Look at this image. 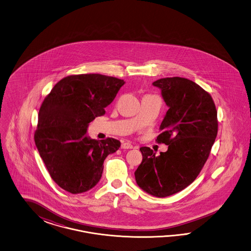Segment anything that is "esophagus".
<instances>
[{
	"label": "esophagus",
	"mask_w": 251,
	"mask_h": 251,
	"mask_svg": "<svg viewBox=\"0 0 251 251\" xmlns=\"http://www.w3.org/2000/svg\"><path fill=\"white\" fill-rule=\"evenodd\" d=\"M132 147H133V145L129 142H123L122 144V149H131Z\"/></svg>",
	"instance_id": "obj_1"
}]
</instances>
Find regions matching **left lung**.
<instances>
[{"mask_svg": "<svg viewBox=\"0 0 251 251\" xmlns=\"http://www.w3.org/2000/svg\"><path fill=\"white\" fill-rule=\"evenodd\" d=\"M152 84L169 106L155 140L168 149L155 155L141 147L143 161L134 175L141 189L164 198L187 188L201 171L217 136V110L211 95L189 79L167 77Z\"/></svg>", "mask_w": 251, "mask_h": 251, "instance_id": "1", "label": "left lung"}]
</instances>
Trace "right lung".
<instances>
[{
	"instance_id": "obj_1",
	"label": "right lung",
	"mask_w": 251,
	"mask_h": 251,
	"mask_svg": "<svg viewBox=\"0 0 251 251\" xmlns=\"http://www.w3.org/2000/svg\"><path fill=\"white\" fill-rule=\"evenodd\" d=\"M99 74L62 78L43 100L34 134L38 152L55 183L73 194L91 190L101 178L104 160L121 142L86 136L88 124L105 114V107L124 84Z\"/></svg>"
}]
</instances>
